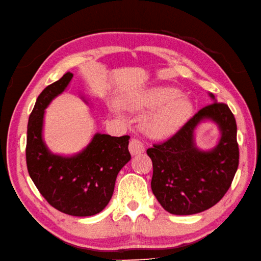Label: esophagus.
<instances>
[{"label": "esophagus", "mask_w": 261, "mask_h": 261, "mask_svg": "<svg viewBox=\"0 0 261 261\" xmlns=\"http://www.w3.org/2000/svg\"><path fill=\"white\" fill-rule=\"evenodd\" d=\"M128 149L130 151V154L133 156L138 155V154H142V152L145 151V146L143 144L142 141H139L138 138H132L129 145H128Z\"/></svg>", "instance_id": "1"}]
</instances>
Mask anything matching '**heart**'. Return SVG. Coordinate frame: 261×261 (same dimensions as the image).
Segmentation results:
<instances>
[{
  "label": "heart",
  "instance_id": "1",
  "mask_svg": "<svg viewBox=\"0 0 261 261\" xmlns=\"http://www.w3.org/2000/svg\"><path fill=\"white\" fill-rule=\"evenodd\" d=\"M133 107L156 110L146 120V129L154 137H166L179 128L190 113L188 101L177 96V91L170 87H155L130 104Z\"/></svg>",
  "mask_w": 261,
  "mask_h": 261
}]
</instances>
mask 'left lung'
Listing matches in <instances>:
<instances>
[{
    "label": "left lung",
    "instance_id": "8db88e82",
    "mask_svg": "<svg viewBox=\"0 0 261 261\" xmlns=\"http://www.w3.org/2000/svg\"><path fill=\"white\" fill-rule=\"evenodd\" d=\"M202 119L214 120L222 130L220 144L209 152L193 144V129ZM147 155L152 162V194L165 211L173 215L207 211L225 196L238 168L236 119L227 104H209L167 141L152 145Z\"/></svg>",
    "mask_w": 261,
    "mask_h": 261
}]
</instances>
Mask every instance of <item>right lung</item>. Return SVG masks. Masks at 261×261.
I'll return each mask as SVG.
<instances>
[{
  "mask_svg": "<svg viewBox=\"0 0 261 261\" xmlns=\"http://www.w3.org/2000/svg\"><path fill=\"white\" fill-rule=\"evenodd\" d=\"M72 77V73L64 74L37 97L29 118L25 156L30 177L48 204L64 214L86 217L110 202L119 170L130 161L129 136L96 134L74 157L50 154L42 139L44 110Z\"/></svg>",
  "mask_w": 261,
  "mask_h": 261,
  "instance_id": "add662e5",
  "label": "right lung"
}]
</instances>
